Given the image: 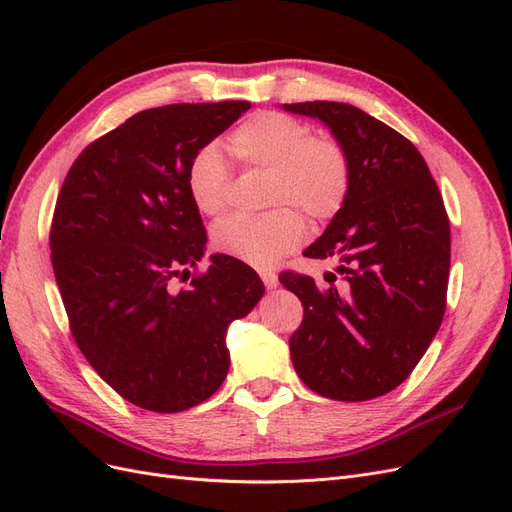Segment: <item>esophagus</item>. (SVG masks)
Here are the masks:
<instances>
[{
    "label": "esophagus",
    "instance_id": "34e87169",
    "mask_svg": "<svg viewBox=\"0 0 512 512\" xmlns=\"http://www.w3.org/2000/svg\"><path fill=\"white\" fill-rule=\"evenodd\" d=\"M260 280H262V284H265L269 290H273V288H277V275L275 273H271V271H262L260 273Z\"/></svg>",
    "mask_w": 512,
    "mask_h": 512
}]
</instances>
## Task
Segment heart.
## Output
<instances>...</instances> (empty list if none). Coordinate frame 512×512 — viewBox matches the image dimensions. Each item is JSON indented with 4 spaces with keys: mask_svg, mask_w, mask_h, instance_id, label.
I'll return each mask as SVG.
<instances>
[{
    "mask_svg": "<svg viewBox=\"0 0 512 512\" xmlns=\"http://www.w3.org/2000/svg\"><path fill=\"white\" fill-rule=\"evenodd\" d=\"M228 147L245 168L267 170L269 213L230 215L213 226V245L256 269L277 265L305 237L303 211L312 222H329L350 190V160L331 138L314 136L305 121L282 113H256L230 132ZM230 168L218 143L194 151L185 168V188L198 213L218 215L226 207Z\"/></svg>",
    "mask_w": 512,
    "mask_h": 512,
    "instance_id": "b5f03b06",
    "label": "heart"
}]
</instances>
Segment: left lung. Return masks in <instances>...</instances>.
I'll return each mask as SVG.
<instances>
[{
  "label": "left lung",
  "instance_id": "left-lung-1",
  "mask_svg": "<svg viewBox=\"0 0 512 512\" xmlns=\"http://www.w3.org/2000/svg\"><path fill=\"white\" fill-rule=\"evenodd\" d=\"M320 119L350 160V190L307 258H333L327 286L284 271L303 303L290 356L305 386L337 401L393 391L438 333L451 267V224L418 149L386 123L344 102L284 104Z\"/></svg>",
  "mask_w": 512,
  "mask_h": 512
}]
</instances>
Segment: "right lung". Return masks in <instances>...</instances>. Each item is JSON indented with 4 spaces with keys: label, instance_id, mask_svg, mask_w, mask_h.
I'll return each instance as SVG.
<instances>
[{
    "label": "right lung",
    "instance_id": "obj_1",
    "mask_svg": "<svg viewBox=\"0 0 512 512\" xmlns=\"http://www.w3.org/2000/svg\"><path fill=\"white\" fill-rule=\"evenodd\" d=\"M247 108L226 100L136 113L81 151L57 196L51 262L74 342L143 410L183 412L218 391L228 324L265 294L256 271L226 254L175 288L207 243L185 168Z\"/></svg>",
    "mask_w": 512,
    "mask_h": 512
}]
</instances>
